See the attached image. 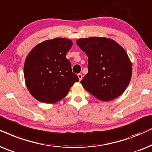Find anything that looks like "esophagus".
Segmentation results:
<instances>
[{
  "mask_svg": "<svg viewBox=\"0 0 152 152\" xmlns=\"http://www.w3.org/2000/svg\"><path fill=\"white\" fill-rule=\"evenodd\" d=\"M78 79H79V80L80 81V80H81L82 78H83V75L81 74H78Z\"/></svg>",
  "mask_w": 152,
  "mask_h": 152,
  "instance_id": "obj_1",
  "label": "esophagus"
}]
</instances>
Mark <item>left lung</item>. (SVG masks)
<instances>
[{
	"label": "left lung",
	"mask_w": 152,
	"mask_h": 152,
	"mask_svg": "<svg viewBox=\"0 0 152 152\" xmlns=\"http://www.w3.org/2000/svg\"><path fill=\"white\" fill-rule=\"evenodd\" d=\"M76 44L88 57V73L80 81L83 87L104 102L120 96L132 75V64L126 50L107 37L80 38Z\"/></svg>",
	"instance_id": "8db88e82"
}]
</instances>
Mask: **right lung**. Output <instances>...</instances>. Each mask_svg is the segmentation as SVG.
I'll list each match as a JSON object with an SVG mask.
<instances>
[{"label": "right lung", "mask_w": 152, "mask_h": 152, "mask_svg": "<svg viewBox=\"0 0 152 152\" xmlns=\"http://www.w3.org/2000/svg\"><path fill=\"white\" fill-rule=\"evenodd\" d=\"M73 45L66 38H54L36 45L26 58L24 78L28 91L36 99L54 104L63 99L76 82L66 54Z\"/></svg>", "instance_id": "right-lung-1"}]
</instances>
